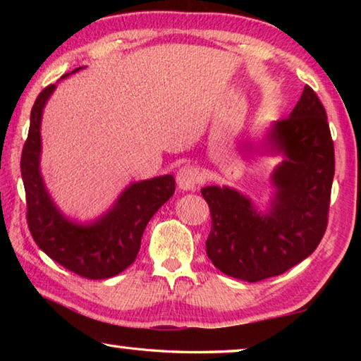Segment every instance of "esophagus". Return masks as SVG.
<instances>
[{
  "label": "esophagus",
  "mask_w": 361,
  "mask_h": 361,
  "mask_svg": "<svg viewBox=\"0 0 361 361\" xmlns=\"http://www.w3.org/2000/svg\"><path fill=\"white\" fill-rule=\"evenodd\" d=\"M200 181L199 170L192 166H183L176 173V183L183 191H192Z\"/></svg>",
  "instance_id": "esophagus-1"
}]
</instances>
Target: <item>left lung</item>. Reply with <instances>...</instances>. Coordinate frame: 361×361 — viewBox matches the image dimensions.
I'll return each mask as SVG.
<instances>
[{
    "instance_id": "1",
    "label": "left lung",
    "mask_w": 361,
    "mask_h": 361,
    "mask_svg": "<svg viewBox=\"0 0 361 361\" xmlns=\"http://www.w3.org/2000/svg\"><path fill=\"white\" fill-rule=\"evenodd\" d=\"M262 154L282 156L264 212L234 188H202L212 215L207 255L223 274L243 282L288 271L312 255L325 234L334 146L325 108L309 85L288 118L269 127Z\"/></svg>"
}]
</instances>
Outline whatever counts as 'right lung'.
<instances>
[{
    "label": "right lung",
    "instance_id": "obj_1",
    "mask_svg": "<svg viewBox=\"0 0 361 361\" xmlns=\"http://www.w3.org/2000/svg\"><path fill=\"white\" fill-rule=\"evenodd\" d=\"M82 68L66 73L62 79ZM56 87V84L47 85L36 99L22 151L28 228L36 245L68 271L92 280L114 277L135 261L146 224L173 195L175 178L161 175L130 183L114 204L92 221L79 223L66 216L54 202L41 175L42 111Z\"/></svg>",
    "mask_w": 361,
    "mask_h": 361
}]
</instances>
